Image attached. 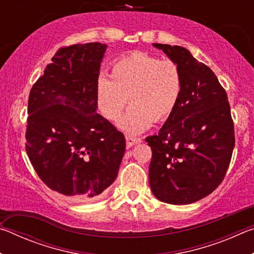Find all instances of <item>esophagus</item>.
I'll use <instances>...</instances> for the list:
<instances>
[{
  "label": "esophagus",
  "instance_id": "34e87169",
  "mask_svg": "<svg viewBox=\"0 0 254 254\" xmlns=\"http://www.w3.org/2000/svg\"><path fill=\"white\" fill-rule=\"evenodd\" d=\"M126 139H127V148H131L132 145H134V144H136V143H140V142H141L140 137L127 135Z\"/></svg>",
  "mask_w": 254,
  "mask_h": 254
}]
</instances>
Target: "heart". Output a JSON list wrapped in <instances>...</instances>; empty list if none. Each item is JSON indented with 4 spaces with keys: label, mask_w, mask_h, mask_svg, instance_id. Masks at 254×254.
Masks as SVG:
<instances>
[{
    "label": "heart",
    "mask_w": 254,
    "mask_h": 254,
    "mask_svg": "<svg viewBox=\"0 0 254 254\" xmlns=\"http://www.w3.org/2000/svg\"><path fill=\"white\" fill-rule=\"evenodd\" d=\"M182 92L183 75L177 64L143 51H132L113 63L111 79L100 76L96 100L103 117L117 122L128 98L132 106L120 127L128 133H140L152 122L168 120L178 105Z\"/></svg>",
    "instance_id": "1"
}]
</instances>
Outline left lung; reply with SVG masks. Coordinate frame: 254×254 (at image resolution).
<instances>
[{"instance_id": "obj_1", "label": "left lung", "mask_w": 254, "mask_h": 254, "mask_svg": "<svg viewBox=\"0 0 254 254\" xmlns=\"http://www.w3.org/2000/svg\"><path fill=\"white\" fill-rule=\"evenodd\" d=\"M179 66L183 92L151 147L149 184L159 200L186 205L213 192L224 179L235 145L227 94L205 64L179 46L153 44Z\"/></svg>"}]
</instances>
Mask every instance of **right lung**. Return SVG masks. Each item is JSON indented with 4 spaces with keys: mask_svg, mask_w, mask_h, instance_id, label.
<instances>
[{
    "mask_svg": "<svg viewBox=\"0 0 254 254\" xmlns=\"http://www.w3.org/2000/svg\"><path fill=\"white\" fill-rule=\"evenodd\" d=\"M105 45L62 47L33 84L25 151L47 186L76 201L97 198L118 177L126 137L96 112Z\"/></svg>",
    "mask_w": 254,
    "mask_h": 254,
    "instance_id": "add662e5",
    "label": "right lung"
}]
</instances>
